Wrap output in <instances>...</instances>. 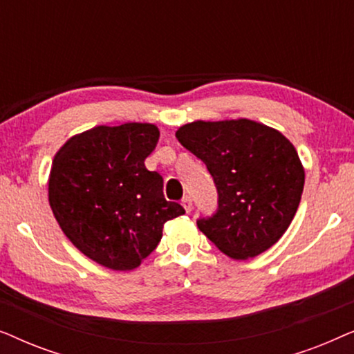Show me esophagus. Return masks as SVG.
Here are the masks:
<instances>
[{"label":"esophagus","mask_w":354,"mask_h":354,"mask_svg":"<svg viewBox=\"0 0 354 354\" xmlns=\"http://www.w3.org/2000/svg\"><path fill=\"white\" fill-rule=\"evenodd\" d=\"M182 206L187 212H190L192 211V198L190 196H183L182 198Z\"/></svg>","instance_id":"1"}]
</instances>
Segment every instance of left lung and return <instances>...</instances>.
<instances>
[{"label": "left lung", "mask_w": 354, "mask_h": 354, "mask_svg": "<svg viewBox=\"0 0 354 354\" xmlns=\"http://www.w3.org/2000/svg\"><path fill=\"white\" fill-rule=\"evenodd\" d=\"M176 137L206 164L219 207L198 229L232 259L254 258L279 241L297 214L304 167L279 130L250 119L195 120Z\"/></svg>", "instance_id": "8db88e82"}]
</instances>
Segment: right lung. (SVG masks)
<instances>
[{
	"label": "right lung",
	"instance_id": "add662e5",
	"mask_svg": "<svg viewBox=\"0 0 354 354\" xmlns=\"http://www.w3.org/2000/svg\"><path fill=\"white\" fill-rule=\"evenodd\" d=\"M154 124L98 125L71 137L53 159L48 200L67 239L86 258L133 270L156 250L162 227L185 214L162 195V177L145 167Z\"/></svg>",
	"mask_w": 354,
	"mask_h": 354
}]
</instances>
